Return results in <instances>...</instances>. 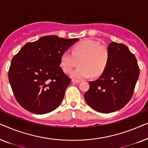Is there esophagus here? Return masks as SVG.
<instances>
[{
  "instance_id": "esophagus-1",
  "label": "esophagus",
  "mask_w": 148,
  "mask_h": 148,
  "mask_svg": "<svg viewBox=\"0 0 148 148\" xmlns=\"http://www.w3.org/2000/svg\"><path fill=\"white\" fill-rule=\"evenodd\" d=\"M72 82L76 83V84H78V83L80 82V80H77V79H73Z\"/></svg>"
}]
</instances>
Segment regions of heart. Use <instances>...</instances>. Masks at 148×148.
Returning <instances> with one entry per match:
<instances>
[{"label": "heart", "mask_w": 148, "mask_h": 148, "mask_svg": "<svg viewBox=\"0 0 148 148\" xmlns=\"http://www.w3.org/2000/svg\"><path fill=\"white\" fill-rule=\"evenodd\" d=\"M110 58L106 46L100 42L86 39L75 44L72 52L64 51L60 56V64L62 71L69 73L79 61V66L71 73L75 79L98 77L105 71Z\"/></svg>", "instance_id": "obj_1"}]
</instances>
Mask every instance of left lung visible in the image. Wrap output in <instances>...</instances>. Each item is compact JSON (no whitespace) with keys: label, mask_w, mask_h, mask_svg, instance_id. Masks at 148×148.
<instances>
[{"label":"left lung","mask_w":148,"mask_h":148,"mask_svg":"<svg viewBox=\"0 0 148 148\" xmlns=\"http://www.w3.org/2000/svg\"><path fill=\"white\" fill-rule=\"evenodd\" d=\"M109 62L98 79L90 82L84 98L97 112L110 113L123 108L132 98L139 75L137 59L127 46L111 42Z\"/></svg>","instance_id":"8db88e82"}]
</instances>
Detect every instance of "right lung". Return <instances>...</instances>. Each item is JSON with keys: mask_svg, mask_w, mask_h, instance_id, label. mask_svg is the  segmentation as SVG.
I'll use <instances>...</instances> for the list:
<instances>
[{"mask_svg": "<svg viewBox=\"0 0 148 148\" xmlns=\"http://www.w3.org/2000/svg\"><path fill=\"white\" fill-rule=\"evenodd\" d=\"M78 40L46 36L25 44L12 58L9 81L23 108L43 114L59 106L71 80L60 66V56Z\"/></svg>", "mask_w": 148, "mask_h": 148, "instance_id": "obj_1", "label": "right lung"}]
</instances>
